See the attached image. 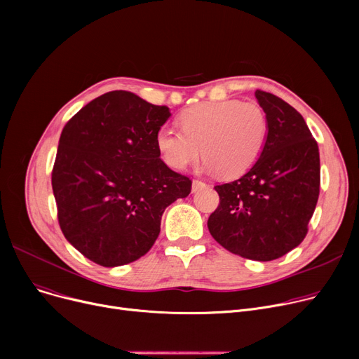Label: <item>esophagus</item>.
Returning a JSON list of instances; mask_svg holds the SVG:
<instances>
[{
    "instance_id": "esophagus-1",
    "label": "esophagus",
    "mask_w": 359,
    "mask_h": 359,
    "mask_svg": "<svg viewBox=\"0 0 359 359\" xmlns=\"http://www.w3.org/2000/svg\"><path fill=\"white\" fill-rule=\"evenodd\" d=\"M203 187H206V183H205V182H202V180L195 179V180H194V183H192V192H198V191L203 189Z\"/></svg>"
}]
</instances>
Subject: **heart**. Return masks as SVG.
Wrapping results in <instances>:
<instances>
[{"mask_svg":"<svg viewBox=\"0 0 359 359\" xmlns=\"http://www.w3.org/2000/svg\"><path fill=\"white\" fill-rule=\"evenodd\" d=\"M182 130L161 126L156 147L173 170H184L203 154L208 170L224 177H238L257 161L266 145L269 122L256 103L240 100L203 102L183 110Z\"/></svg>","mask_w":359,"mask_h":359,"instance_id":"obj_1","label":"heart"}]
</instances>
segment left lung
I'll use <instances>...</instances> for the list:
<instances>
[{
  "instance_id": "left-lung-1",
  "label": "left lung",
  "mask_w": 359,
  "mask_h": 359,
  "mask_svg": "<svg viewBox=\"0 0 359 359\" xmlns=\"http://www.w3.org/2000/svg\"><path fill=\"white\" fill-rule=\"evenodd\" d=\"M269 134L259 160L240 179L217 184L211 236L241 257L268 262L295 249L309 233L320 194L318 145L299 113L263 90Z\"/></svg>"
}]
</instances>
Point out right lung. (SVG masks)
Listing matches in <instances>:
<instances>
[{
	"label": "right lung",
	"mask_w": 359,
	"mask_h": 359,
	"mask_svg": "<svg viewBox=\"0 0 359 359\" xmlns=\"http://www.w3.org/2000/svg\"><path fill=\"white\" fill-rule=\"evenodd\" d=\"M167 106L116 90L86 104L67 122L52 168V189L65 238L100 266L144 256L160 234L170 203L192 180L160 158L157 130Z\"/></svg>",
	"instance_id": "1"
}]
</instances>
